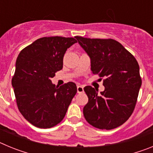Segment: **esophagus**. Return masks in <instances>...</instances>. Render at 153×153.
I'll return each mask as SVG.
<instances>
[{
  "instance_id": "34e87169",
  "label": "esophagus",
  "mask_w": 153,
  "mask_h": 153,
  "mask_svg": "<svg viewBox=\"0 0 153 153\" xmlns=\"http://www.w3.org/2000/svg\"><path fill=\"white\" fill-rule=\"evenodd\" d=\"M83 86L81 85H77V93H83Z\"/></svg>"
}]
</instances>
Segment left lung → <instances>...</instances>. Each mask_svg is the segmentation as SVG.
<instances>
[{"label":"left lung","mask_w":153,"mask_h":153,"mask_svg":"<svg viewBox=\"0 0 153 153\" xmlns=\"http://www.w3.org/2000/svg\"><path fill=\"white\" fill-rule=\"evenodd\" d=\"M79 45L91 60V70L102 80L104 91L98 95L92 86L84 87L88 102L83 116L100 129H113L130 117L137 102L142 79L134 56L113 39L76 36Z\"/></svg>","instance_id":"8db88e82"}]
</instances>
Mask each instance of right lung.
I'll return each instance as SVG.
<instances>
[{"instance_id":"right-lung-1","label":"right lung","mask_w":153,"mask_h":153,"mask_svg":"<svg viewBox=\"0 0 153 153\" xmlns=\"http://www.w3.org/2000/svg\"><path fill=\"white\" fill-rule=\"evenodd\" d=\"M73 37L44 36L21 51L16 62L12 86L19 111L34 126L47 129L64 118L76 93L73 82L58 87L51 82L63 68L67 48L76 43Z\"/></svg>"}]
</instances>
